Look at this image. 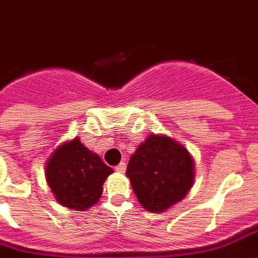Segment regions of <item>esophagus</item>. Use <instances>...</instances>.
<instances>
[{
  "label": "esophagus",
  "instance_id": "esophagus-1",
  "mask_svg": "<svg viewBox=\"0 0 258 258\" xmlns=\"http://www.w3.org/2000/svg\"><path fill=\"white\" fill-rule=\"evenodd\" d=\"M125 170H126V163H125V162H121V163L115 167V171H118V173H125Z\"/></svg>",
  "mask_w": 258,
  "mask_h": 258
}]
</instances>
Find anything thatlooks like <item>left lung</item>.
<instances>
[{
	"instance_id": "left-lung-1",
	"label": "left lung",
	"mask_w": 258,
	"mask_h": 258,
	"mask_svg": "<svg viewBox=\"0 0 258 258\" xmlns=\"http://www.w3.org/2000/svg\"><path fill=\"white\" fill-rule=\"evenodd\" d=\"M126 175L141 207L158 214L183 200L190 191L195 160L171 137L150 135L131 156Z\"/></svg>"
}]
</instances>
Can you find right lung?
Returning <instances> with one entry per match:
<instances>
[{
    "mask_svg": "<svg viewBox=\"0 0 258 258\" xmlns=\"http://www.w3.org/2000/svg\"><path fill=\"white\" fill-rule=\"evenodd\" d=\"M113 173L79 137L58 145L44 166L46 181L57 203L73 211H87L98 204L104 181Z\"/></svg>",
    "mask_w": 258,
    "mask_h": 258,
    "instance_id": "1",
    "label": "right lung"
}]
</instances>
